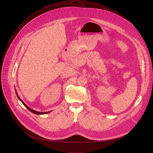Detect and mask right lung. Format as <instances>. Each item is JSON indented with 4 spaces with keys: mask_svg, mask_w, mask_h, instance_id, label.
Returning a JSON list of instances; mask_svg holds the SVG:
<instances>
[{
    "mask_svg": "<svg viewBox=\"0 0 153 153\" xmlns=\"http://www.w3.org/2000/svg\"><path fill=\"white\" fill-rule=\"evenodd\" d=\"M15 92H16V95H17V97H18V99L22 102V104L24 105V106H25L26 107V108H27V109H29L30 112H33V114H37V115H42V114H48V113H49L50 112H51V111H48V112H38V111H35V110H33V109H31L30 108H29L26 104H25V103H24V102L22 101V100L21 99V98L19 97V96L18 95V93H17V91H15Z\"/></svg>",
    "mask_w": 153,
    "mask_h": 153,
    "instance_id": "right-lung-1",
    "label": "right lung"
}]
</instances>
